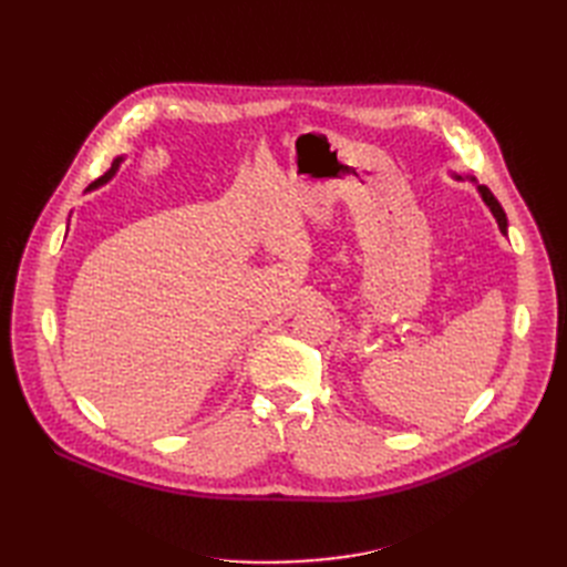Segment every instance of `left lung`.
<instances>
[{
  "label": "left lung",
  "mask_w": 567,
  "mask_h": 567,
  "mask_svg": "<svg viewBox=\"0 0 567 567\" xmlns=\"http://www.w3.org/2000/svg\"><path fill=\"white\" fill-rule=\"evenodd\" d=\"M454 179H463V177L454 175ZM471 182H475V177H471ZM475 184H477V182H475ZM477 194H480V198L485 200V205L489 208V213L494 215L496 225H499V231L506 236V234H508V219H506V213H504V208L499 205V200H496V198H494V194L489 192L487 186H483V184H477Z\"/></svg>",
  "instance_id": "1"
}]
</instances>
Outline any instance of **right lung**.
Masks as SVG:
<instances>
[{"label":"right lung","mask_w":567,"mask_h":567,"mask_svg":"<svg viewBox=\"0 0 567 567\" xmlns=\"http://www.w3.org/2000/svg\"><path fill=\"white\" fill-rule=\"evenodd\" d=\"M120 163H123V156H120V158H115L113 161V165H111V169H109V173L104 175V177H99L96 182H92L87 188H84V192H94V188H99V186H104L106 182H111L113 179V175L117 173V167H120Z\"/></svg>","instance_id":"right-lung-1"}]
</instances>
